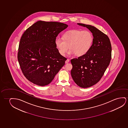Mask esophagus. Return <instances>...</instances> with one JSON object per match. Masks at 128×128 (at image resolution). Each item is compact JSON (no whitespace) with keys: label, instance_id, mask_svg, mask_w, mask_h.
Wrapping results in <instances>:
<instances>
[{"label":"esophagus","instance_id":"esophagus-1","mask_svg":"<svg viewBox=\"0 0 128 128\" xmlns=\"http://www.w3.org/2000/svg\"><path fill=\"white\" fill-rule=\"evenodd\" d=\"M70 61V60L68 59H67V60L65 61V64H68Z\"/></svg>","mask_w":128,"mask_h":128}]
</instances>
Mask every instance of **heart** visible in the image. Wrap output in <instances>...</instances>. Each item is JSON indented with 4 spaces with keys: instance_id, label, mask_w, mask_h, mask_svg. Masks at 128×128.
Listing matches in <instances>:
<instances>
[{
    "instance_id": "1",
    "label": "heart",
    "mask_w": 128,
    "mask_h": 128,
    "mask_svg": "<svg viewBox=\"0 0 128 128\" xmlns=\"http://www.w3.org/2000/svg\"><path fill=\"white\" fill-rule=\"evenodd\" d=\"M92 33L88 30L74 29L65 33L63 38H56L55 43L60 54L64 56L68 49L69 55L76 54L78 56L87 54L92 46L93 42Z\"/></svg>"
}]
</instances>
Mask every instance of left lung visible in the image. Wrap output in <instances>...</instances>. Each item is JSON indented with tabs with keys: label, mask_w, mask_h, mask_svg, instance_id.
<instances>
[{
	"label": "left lung",
	"mask_w": 128,
	"mask_h": 128,
	"mask_svg": "<svg viewBox=\"0 0 128 128\" xmlns=\"http://www.w3.org/2000/svg\"><path fill=\"white\" fill-rule=\"evenodd\" d=\"M78 24L86 27L94 36L88 52L70 60L72 78L78 86L86 88L96 84L102 77L111 60L112 46L108 36L96 27L84 24Z\"/></svg>",
	"instance_id": "1"
}]
</instances>
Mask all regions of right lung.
Returning <instances> with one entry per match:
<instances>
[{
  "mask_svg": "<svg viewBox=\"0 0 128 128\" xmlns=\"http://www.w3.org/2000/svg\"><path fill=\"white\" fill-rule=\"evenodd\" d=\"M68 27L63 23L40 20L24 32L20 40L18 59L28 80L40 86H46L65 64L67 58L60 54L55 40Z\"/></svg>",
  "mask_w": 128,
  "mask_h": 128,
  "instance_id": "add662e5",
  "label": "right lung"
}]
</instances>
